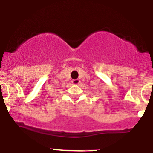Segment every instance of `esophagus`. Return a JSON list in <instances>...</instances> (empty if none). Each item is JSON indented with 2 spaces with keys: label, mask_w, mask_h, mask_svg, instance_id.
I'll return each instance as SVG.
<instances>
[{
  "label": "esophagus",
  "mask_w": 153,
  "mask_h": 153,
  "mask_svg": "<svg viewBox=\"0 0 153 153\" xmlns=\"http://www.w3.org/2000/svg\"><path fill=\"white\" fill-rule=\"evenodd\" d=\"M80 80H78V79H75V80H73V84H74V85H78L79 83H80Z\"/></svg>",
  "instance_id": "obj_1"
}]
</instances>
